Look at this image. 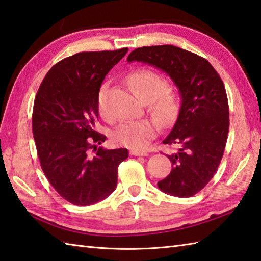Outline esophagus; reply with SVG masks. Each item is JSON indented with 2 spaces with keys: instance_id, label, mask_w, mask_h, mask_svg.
Wrapping results in <instances>:
<instances>
[{
  "instance_id": "34e87169",
  "label": "esophagus",
  "mask_w": 261,
  "mask_h": 261,
  "mask_svg": "<svg viewBox=\"0 0 261 261\" xmlns=\"http://www.w3.org/2000/svg\"><path fill=\"white\" fill-rule=\"evenodd\" d=\"M130 154L134 156H146L147 155V153H145V152H140V151H135V150H132Z\"/></svg>"
}]
</instances>
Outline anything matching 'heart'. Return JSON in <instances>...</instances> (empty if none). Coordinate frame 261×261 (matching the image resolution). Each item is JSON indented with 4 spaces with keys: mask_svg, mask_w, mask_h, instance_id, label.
<instances>
[{
    "mask_svg": "<svg viewBox=\"0 0 261 261\" xmlns=\"http://www.w3.org/2000/svg\"><path fill=\"white\" fill-rule=\"evenodd\" d=\"M128 83L138 99L145 103L151 102V114L162 126H168L175 119L179 110L178 97L168 90V82L162 75L154 71L141 68L129 74ZM106 90L107 83H103L98 93V109L102 115L106 111ZM156 133L158 125L153 120L125 121L114 130L113 141L118 145L142 151L147 147Z\"/></svg>",
    "mask_w": 261,
    "mask_h": 261,
    "instance_id": "1",
    "label": "heart"
}]
</instances>
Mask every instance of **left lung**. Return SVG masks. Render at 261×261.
I'll return each mask as SVG.
<instances>
[{
  "label": "left lung",
  "mask_w": 261,
  "mask_h": 261,
  "mask_svg": "<svg viewBox=\"0 0 261 261\" xmlns=\"http://www.w3.org/2000/svg\"><path fill=\"white\" fill-rule=\"evenodd\" d=\"M127 61L166 72L179 90L178 118L163 141L179 148L168 155L172 170L158 187L175 197H191L214 177L224 153L230 126L224 83L208 61L172 45L136 48Z\"/></svg>",
  "instance_id": "1"
}]
</instances>
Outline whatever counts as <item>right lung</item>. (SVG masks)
I'll list each match as a JSON object with an SVG mask.
<instances>
[{
	"label": "right lung",
	"mask_w": 261,
	"mask_h": 261,
	"mask_svg": "<svg viewBox=\"0 0 261 261\" xmlns=\"http://www.w3.org/2000/svg\"><path fill=\"white\" fill-rule=\"evenodd\" d=\"M128 48L82 51L55 64L42 80L33 110V134L46 178L76 206L107 198L116 189L127 148L98 147V93L105 76ZM94 150V156L92 151Z\"/></svg>",
	"instance_id": "1"
}]
</instances>
